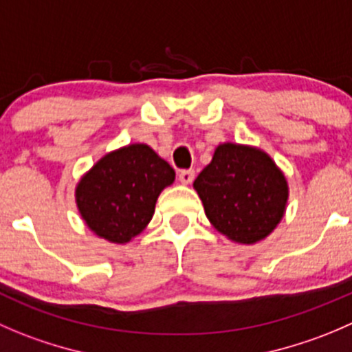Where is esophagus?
Returning a JSON list of instances; mask_svg holds the SVG:
<instances>
[{"mask_svg":"<svg viewBox=\"0 0 352 352\" xmlns=\"http://www.w3.org/2000/svg\"><path fill=\"white\" fill-rule=\"evenodd\" d=\"M194 180V170H182L179 173V182L184 184V186H189Z\"/></svg>","mask_w":352,"mask_h":352,"instance_id":"34e87169","label":"esophagus"}]
</instances>
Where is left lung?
<instances>
[{
	"mask_svg": "<svg viewBox=\"0 0 352 352\" xmlns=\"http://www.w3.org/2000/svg\"><path fill=\"white\" fill-rule=\"evenodd\" d=\"M192 187L210 223L235 244L267 239L287 210V177L256 146L218 144Z\"/></svg>",
	"mask_w": 352,
	"mask_h": 352,
	"instance_id": "8db88e82",
	"label": "left lung"
}]
</instances>
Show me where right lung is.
Here are the masks:
<instances>
[{
    "instance_id": "add662e5",
    "label": "right lung",
    "mask_w": 352,
    "mask_h": 352,
    "mask_svg": "<svg viewBox=\"0 0 352 352\" xmlns=\"http://www.w3.org/2000/svg\"><path fill=\"white\" fill-rule=\"evenodd\" d=\"M173 180L175 172L155 149L134 142L107 153L78 179L75 204L94 235L127 244L148 227Z\"/></svg>"
}]
</instances>
